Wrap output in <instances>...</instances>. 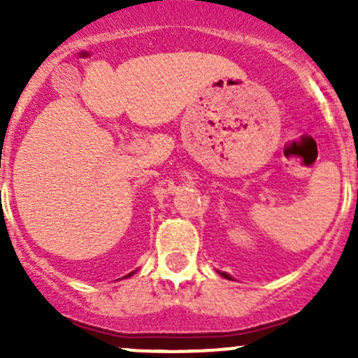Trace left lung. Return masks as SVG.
<instances>
[{
	"label": "left lung",
	"instance_id": "obj_1",
	"mask_svg": "<svg viewBox=\"0 0 358 358\" xmlns=\"http://www.w3.org/2000/svg\"><path fill=\"white\" fill-rule=\"evenodd\" d=\"M222 275H223V277H225V279H232V277H230V275H229V273H222Z\"/></svg>",
	"mask_w": 358,
	"mask_h": 358
}]
</instances>
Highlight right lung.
<instances>
[{
    "instance_id": "obj_1",
    "label": "right lung",
    "mask_w": 358,
    "mask_h": 358,
    "mask_svg": "<svg viewBox=\"0 0 358 358\" xmlns=\"http://www.w3.org/2000/svg\"><path fill=\"white\" fill-rule=\"evenodd\" d=\"M124 277H131V273H128V275H124Z\"/></svg>"
}]
</instances>
